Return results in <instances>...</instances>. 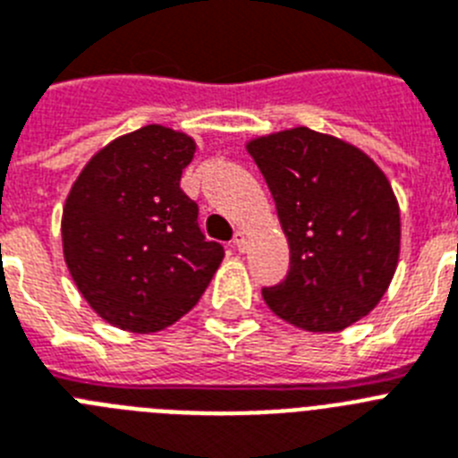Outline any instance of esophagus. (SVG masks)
<instances>
[{
    "label": "esophagus",
    "mask_w": 458,
    "mask_h": 458,
    "mask_svg": "<svg viewBox=\"0 0 458 458\" xmlns=\"http://www.w3.org/2000/svg\"><path fill=\"white\" fill-rule=\"evenodd\" d=\"M233 246L237 249V251H244V246H246V233H244V230H237V233H234Z\"/></svg>",
    "instance_id": "obj_1"
}]
</instances>
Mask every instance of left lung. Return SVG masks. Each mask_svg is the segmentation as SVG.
Masks as SVG:
<instances>
[{
	"instance_id": "obj_1",
	"label": "left lung",
	"mask_w": 458,
	"mask_h": 458,
	"mask_svg": "<svg viewBox=\"0 0 458 458\" xmlns=\"http://www.w3.org/2000/svg\"><path fill=\"white\" fill-rule=\"evenodd\" d=\"M288 237L290 269L262 288L278 318L341 332L385 295L399 262V205L387 177L357 147L293 129L249 142Z\"/></svg>"
}]
</instances>
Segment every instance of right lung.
<instances>
[{
  "label": "right lung",
  "instance_id": "1",
  "mask_svg": "<svg viewBox=\"0 0 458 458\" xmlns=\"http://www.w3.org/2000/svg\"><path fill=\"white\" fill-rule=\"evenodd\" d=\"M189 135L145 126L110 142L75 180L62 218L64 258L103 320L158 332L189 313L224 260L180 189Z\"/></svg>",
  "mask_w": 458,
  "mask_h": 458
}]
</instances>
